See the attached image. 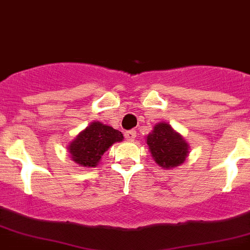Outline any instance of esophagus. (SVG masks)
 Segmentation results:
<instances>
[{
	"instance_id": "obj_1",
	"label": "esophagus",
	"mask_w": 250,
	"mask_h": 250,
	"mask_svg": "<svg viewBox=\"0 0 250 250\" xmlns=\"http://www.w3.org/2000/svg\"><path fill=\"white\" fill-rule=\"evenodd\" d=\"M136 131L135 130H130V131H126L125 132V138L127 141H133L136 138Z\"/></svg>"
}]
</instances>
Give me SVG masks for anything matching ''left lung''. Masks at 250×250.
Returning a JSON list of instances; mask_svg holds the SVG:
<instances>
[{
  "label": "left lung",
  "mask_w": 250,
  "mask_h": 250,
  "mask_svg": "<svg viewBox=\"0 0 250 250\" xmlns=\"http://www.w3.org/2000/svg\"><path fill=\"white\" fill-rule=\"evenodd\" d=\"M151 156L159 166L172 168L182 165L189 155V144L167 123H159L146 136Z\"/></svg>",
  "instance_id": "left-lung-1"
}]
</instances>
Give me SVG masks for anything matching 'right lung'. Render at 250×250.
Wrapping results in <instances>:
<instances>
[{"label": "right lung", "instance_id": "1", "mask_svg": "<svg viewBox=\"0 0 250 250\" xmlns=\"http://www.w3.org/2000/svg\"><path fill=\"white\" fill-rule=\"evenodd\" d=\"M124 136L112 126L92 122L69 143L72 160L82 167H96L104 151L115 142H122Z\"/></svg>", "mask_w": 250, "mask_h": 250}]
</instances>
